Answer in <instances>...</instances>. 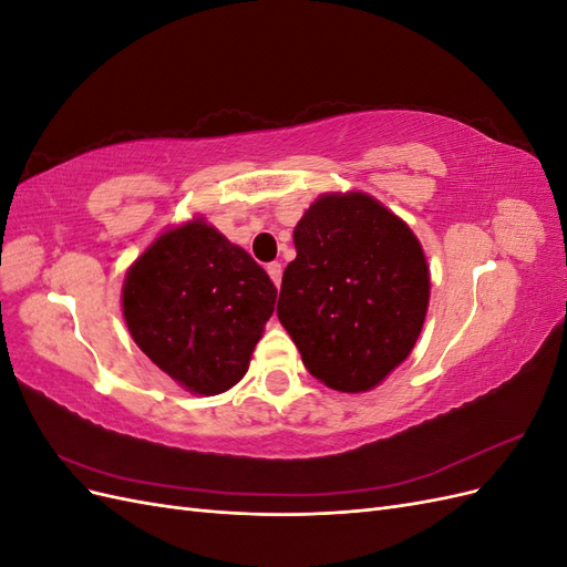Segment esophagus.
<instances>
[{"mask_svg":"<svg viewBox=\"0 0 567 567\" xmlns=\"http://www.w3.org/2000/svg\"><path fill=\"white\" fill-rule=\"evenodd\" d=\"M267 274L271 277V281H274V286H281V274H284V269H281V262H271V265H267Z\"/></svg>","mask_w":567,"mask_h":567,"instance_id":"34e87169","label":"esophagus"}]
</instances>
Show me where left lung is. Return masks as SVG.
<instances>
[{"mask_svg": "<svg viewBox=\"0 0 567 567\" xmlns=\"http://www.w3.org/2000/svg\"><path fill=\"white\" fill-rule=\"evenodd\" d=\"M277 315L315 379L367 392L409 357L431 274L419 238L369 194H323L293 231Z\"/></svg>", "mask_w": 567, "mask_h": 567, "instance_id": "8db88e82", "label": "left lung"}]
</instances>
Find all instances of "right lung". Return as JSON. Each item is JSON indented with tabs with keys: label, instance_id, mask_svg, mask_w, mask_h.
<instances>
[{
	"label": "right lung",
	"instance_id": "right-lung-1",
	"mask_svg": "<svg viewBox=\"0 0 567 567\" xmlns=\"http://www.w3.org/2000/svg\"><path fill=\"white\" fill-rule=\"evenodd\" d=\"M274 302L267 271L203 217L158 236L123 286L134 342L194 394H219L244 379Z\"/></svg>",
	"mask_w": 567,
	"mask_h": 567
}]
</instances>
